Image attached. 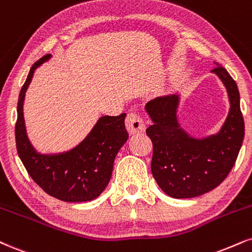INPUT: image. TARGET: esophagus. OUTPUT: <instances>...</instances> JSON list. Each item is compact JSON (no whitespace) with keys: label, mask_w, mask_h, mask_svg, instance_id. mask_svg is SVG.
Wrapping results in <instances>:
<instances>
[{"label":"esophagus","mask_w":252,"mask_h":252,"mask_svg":"<svg viewBox=\"0 0 252 252\" xmlns=\"http://www.w3.org/2000/svg\"><path fill=\"white\" fill-rule=\"evenodd\" d=\"M126 126L130 135L143 134L145 131V124L143 118L136 113H130L126 118Z\"/></svg>","instance_id":"1"}]
</instances>
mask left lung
Masks as SVG:
<instances>
[{
    "label": "left lung",
    "instance_id": "obj_1",
    "mask_svg": "<svg viewBox=\"0 0 252 252\" xmlns=\"http://www.w3.org/2000/svg\"><path fill=\"white\" fill-rule=\"evenodd\" d=\"M213 69L226 87L230 111L217 135L204 139L189 137L176 120L177 96L157 97L145 109L153 120L147 135L153 142L151 172L166 195L191 198L220 186L231 171L244 138V120L237 84L225 68Z\"/></svg>",
    "mask_w": 252,
    "mask_h": 252
}]
</instances>
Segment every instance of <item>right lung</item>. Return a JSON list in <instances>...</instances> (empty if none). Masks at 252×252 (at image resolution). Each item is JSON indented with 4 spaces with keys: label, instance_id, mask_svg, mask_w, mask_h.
Segmentation results:
<instances>
[{
    "label": "right lung",
    "instance_id": "obj_1",
    "mask_svg": "<svg viewBox=\"0 0 252 252\" xmlns=\"http://www.w3.org/2000/svg\"><path fill=\"white\" fill-rule=\"evenodd\" d=\"M49 56L45 55L34 63L20 92L15 124L17 154L30 177L48 195L64 202L92 201L107 188L115 157L128 141L124 126L126 114L99 118L88 137L69 153L54 156L36 153L26 135L23 99L34 70Z\"/></svg>",
    "mask_w": 252,
    "mask_h": 252
}]
</instances>
